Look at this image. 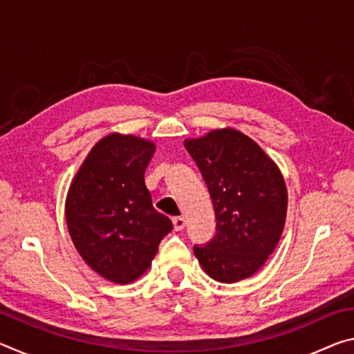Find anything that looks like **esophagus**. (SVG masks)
Segmentation results:
<instances>
[{
	"mask_svg": "<svg viewBox=\"0 0 354 354\" xmlns=\"http://www.w3.org/2000/svg\"><path fill=\"white\" fill-rule=\"evenodd\" d=\"M184 226H185V220L183 217L173 218V227H175V231H183Z\"/></svg>",
	"mask_w": 354,
	"mask_h": 354,
	"instance_id": "esophagus-1",
	"label": "esophagus"
}]
</instances>
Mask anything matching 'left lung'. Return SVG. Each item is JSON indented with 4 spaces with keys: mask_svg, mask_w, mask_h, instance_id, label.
<instances>
[{
    "mask_svg": "<svg viewBox=\"0 0 354 354\" xmlns=\"http://www.w3.org/2000/svg\"><path fill=\"white\" fill-rule=\"evenodd\" d=\"M211 194L217 231L194 253L209 277L231 284L266 263L283 234L287 189L278 165L248 136L214 129L184 142Z\"/></svg>",
    "mask_w": 354,
    "mask_h": 354,
    "instance_id": "1",
    "label": "left lung"
}]
</instances>
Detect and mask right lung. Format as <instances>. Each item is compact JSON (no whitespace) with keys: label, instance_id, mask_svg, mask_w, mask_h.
I'll list each match as a JSON object with an SVG mask.
<instances>
[{"label":"right lung","instance_id":"add662e5","mask_svg":"<svg viewBox=\"0 0 354 354\" xmlns=\"http://www.w3.org/2000/svg\"><path fill=\"white\" fill-rule=\"evenodd\" d=\"M156 145L113 133L87 154L70 184L65 218L77 253L93 272L117 284L140 278L173 230L153 207L145 170Z\"/></svg>","mask_w":354,"mask_h":354}]
</instances>
